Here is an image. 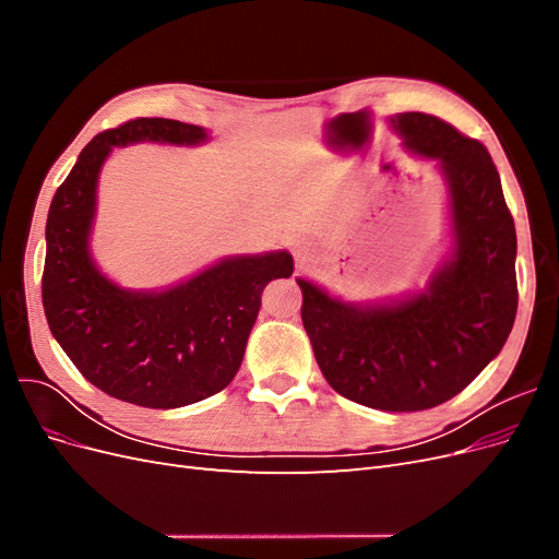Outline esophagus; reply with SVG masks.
<instances>
[{
    "label": "esophagus",
    "instance_id": "34e87169",
    "mask_svg": "<svg viewBox=\"0 0 559 559\" xmlns=\"http://www.w3.org/2000/svg\"><path fill=\"white\" fill-rule=\"evenodd\" d=\"M294 253H296L298 261H308L310 259V245L308 242H298L294 247Z\"/></svg>",
    "mask_w": 559,
    "mask_h": 559
}]
</instances>
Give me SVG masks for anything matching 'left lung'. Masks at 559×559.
Returning <instances> with one entry per match:
<instances>
[{"instance_id":"8db88e82","label":"left lung","mask_w":559,"mask_h":559,"mask_svg":"<svg viewBox=\"0 0 559 559\" xmlns=\"http://www.w3.org/2000/svg\"><path fill=\"white\" fill-rule=\"evenodd\" d=\"M403 148L445 181L450 253L421 292L347 302L298 277L302 326L337 394L389 413L441 405L509 341L518 312L515 224L487 148L438 116L389 118Z\"/></svg>"}]
</instances>
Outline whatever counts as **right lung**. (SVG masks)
I'll return each instance as SVG.
<instances>
[{
  "label": "right lung",
  "instance_id": "obj_1",
  "mask_svg": "<svg viewBox=\"0 0 559 559\" xmlns=\"http://www.w3.org/2000/svg\"><path fill=\"white\" fill-rule=\"evenodd\" d=\"M207 130L173 118H134L99 132L53 195L46 222L41 298L67 357L105 394L144 408H181L238 373L267 282L292 277L286 249L226 257L160 292L109 280L91 251L97 179L114 146H198Z\"/></svg>",
  "mask_w": 559,
  "mask_h": 559
}]
</instances>
